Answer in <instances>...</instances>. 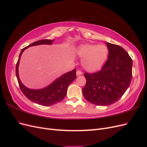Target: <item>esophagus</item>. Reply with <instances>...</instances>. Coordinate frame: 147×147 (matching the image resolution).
<instances>
[{
    "label": "esophagus",
    "instance_id": "34e87169",
    "mask_svg": "<svg viewBox=\"0 0 147 147\" xmlns=\"http://www.w3.org/2000/svg\"><path fill=\"white\" fill-rule=\"evenodd\" d=\"M76 74H77V75L78 76V75H80L83 74V72H82L81 70H77V72H76Z\"/></svg>",
    "mask_w": 147,
    "mask_h": 147
}]
</instances>
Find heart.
Returning <instances> with one entry per match:
<instances>
[{
	"label": "heart",
	"mask_w": 147,
	"mask_h": 147,
	"mask_svg": "<svg viewBox=\"0 0 147 147\" xmlns=\"http://www.w3.org/2000/svg\"><path fill=\"white\" fill-rule=\"evenodd\" d=\"M77 54L82 59L83 67L90 72H94L100 69L105 63L109 49L104 45L85 44L78 48Z\"/></svg>",
	"instance_id": "b5f03b06"
}]
</instances>
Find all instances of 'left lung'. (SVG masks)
Instances as JSON below:
<instances>
[{"label":"left lung","mask_w":147,"mask_h":147,"mask_svg":"<svg viewBox=\"0 0 147 147\" xmlns=\"http://www.w3.org/2000/svg\"><path fill=\"white\" fill-rule=\"evenodd\" d=\"M108 59L98 72L84 76L86 83L82 89L84 98L96 105L107 106L118 101L126 92L132 77V60L122 47L107 42Z\"/></svg>","instance_id":"left-lung-1"}]
</instances>
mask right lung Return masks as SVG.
I'll return each mask as SVG.
<instances>
[{"instance_id": "obj_1", "label": "right lung", "mask_w": 147, "mask_h": 147, "mask_svg": "<svg viewBox=\"0 0 147 147\" xmlns=\"http://www.w3.org/2000/svg\"><path fill=\"white\" fill-rule=\"evenodd\" d=\"M53 41L54 40H40L30 44L28 47L23 48L16 65V75L21 91L30 101L43 106H50L55 104L64 98L67 94L69 85L77 77L76 69H74L72 71H70V72L63 75L61 77L57 78L48 86L42 89V90H30V89L26 88L21 82L18 75V66L21 56L26 48L29 47L43 45V44L51 45Z\"/></svg>"}]
</instances>
